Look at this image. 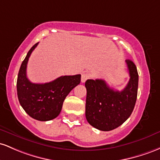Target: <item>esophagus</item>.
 <instances>
[{
    "label": "esophagus",
    "mask_w": 160,
    "mask_h": 160,
    "mask_svg": "<svg viewBox=\"0 0 160 160\" xmlns=\"http://www.w3.org/2000/svg\"><path fill=\"white\" fill-rule=\"evenodd\" d=\"M88 78H89V74H88V73H83V74L82 75L81 81H82V83H84V82H85L86 80L88 79Z\"/></svg>",
    "instance_id": "34e87169"
}]
</instances>
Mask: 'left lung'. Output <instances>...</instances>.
<instances>
[{
	"instance_id": "obj_1",
	"label": "left lung",
	"mask_w": 160,
	"mask_h": 160,
	"mask_svg": "<svg viewBox=\"0 0 160 160\" xmlns=\"http://www.w3.org/2000/svg\"><path fill=\"white\" fill-rule=\"evenodd\" d=\"M128 83L122 91H115L103 79H88L85 116L95 128L104 132L118 128L128 119L135 106L138 95V73L135 64L126 60Z\"/></svg>"
}]
</instances>
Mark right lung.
Wrapping results in <instances>:
<instances>
[{"label":"right lung","mask_w":160,"mask_h":160,"mask_svg":"<svg viewBox=\"0 0 160 160\" xmlns=\"http://www.w3.org/2000/svg\"><path fill=\"white\" fill-rule=\"evenodd\" d=\"M35 44L27 53L18 73L17 89L19 103L26 112L38 121H49L59 116L69 93L79 85L81 75H64L44 84L32 83L26 76L28 58Z\"/></svg>","instance_id":"obj_1"}]
</instances>
